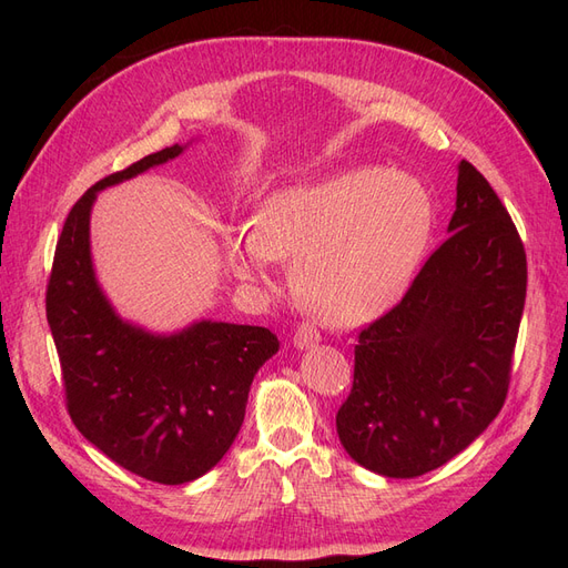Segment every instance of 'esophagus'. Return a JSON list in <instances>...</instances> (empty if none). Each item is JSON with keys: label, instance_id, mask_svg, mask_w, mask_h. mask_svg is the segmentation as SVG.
Segmentation results:
<instances>
[{"label": "esophagus", "instance_id": "esophagus-1", "mask_svg": "<svg viewBox=\"0 0 568 568\" xmlns=\"http://www.w3.org/2000/svg\"><path fill=\"white\" fill-rule=\"evenodd\" d=\"M315 343H320V332H317V326H313V324H298L296 326V332H294V346L296 348H313Z\"/></svg>", "mask_w": 568, "mask_h": 568}]
</instances>
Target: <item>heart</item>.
I'll return each mask as SVG.
<instances>
[{"instance_id":"b5f03b06","label":"heart","mask_w":568,"mask_h":568,"mask_svg":"<svg viewBox=\"0 0 568 568\" xmlns=\"http://www.w3.org/2000/svg\"><path fill=\"white\" fill-rule=\"evenodd\" d=\"M434 230V201L422 182L382 168H357L265 199L255 227L227 246L242 282L270 277L272 261H294L296 298L334 326L374 320L400 298Z\"/></svg>"}]
</instances>
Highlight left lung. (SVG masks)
Listing matches in <instances>:
<instances>
[{
	"label": "left lung",
	"mask_w": 568,
	"mask_h": 568,
	"mask_svg": "<svg viewBox=\"0 0 568 568\" xmlns=\"http://www.w3.org/2000/svg\"><path fill=\"white\" fill-rule=\"evenodd\" d=\"M448 239L403 301L359 332L353 388L336 415L346 453L415 478L450 462L503 409L526 301V251L488 180L457 165Z\"/></svg>",
	"instance_id": "left-lung-1"
}]
</instances>
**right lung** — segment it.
Here are the masks:
<instances>
[{"mask_svg":"<svg viewBox=\"0 0 568 568\" xmlns=\"http://www.w3.org/2000/svg\"><path fill=\"white\" fill-rule=\"evenodd\" d=\"M173 144L97 182L65 217L47 284V322L78 432L153 484H189L225 457L246 415L255 372L280 351L265 326L199 320L153 334L115 313L90 251L101 189L178 159Z\"/></svg>","mask_w":568,"mask_h":568,"instance_id":"add662e5","label":"right lung"}]
</instances>
